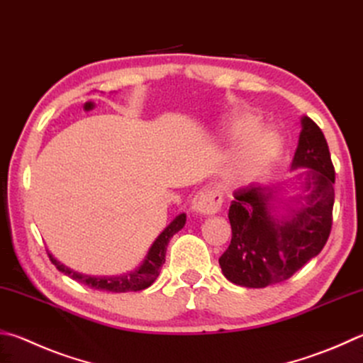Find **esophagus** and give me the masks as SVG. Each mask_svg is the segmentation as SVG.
Instances as JSON below:
<instances>
[{
    "instance_id": "esophagus-1",
    "label": "esophagus",
    "mask_w": 363,
    "mask_h": 363,
    "mask_svg": "<svg viewBox=\"0 0 363 363\" xmlns=\"http://www.w3.org/2000/svg\"><path fill=\"white\" fill-rule=\"evenodd\" d=\"M222 204V195L214 189H201L199 194L195 195L192 201V213L200 216H209L216 214L220 209Z\"/></svg>"
}]
</instances>
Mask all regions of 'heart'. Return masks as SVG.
Instances as JSON below:
<instances>
[{
	"instance_id": "b5f03b06",
	"label": "heart",
	"mask_w": 363,
	"mask_h": 363,
	"mask_svg": "<svg viewBox=\"0 0 363 363\" xmlns=\"http://www.w3.org/2000/svg\"><path fill=\"white\" fill-rule=\"evenodd\" d=\"M260 125V118L250 113H238L228 118V130L233 140H247L241 149L240 164L236 169V177L242 182H250L260 177L276 160L281 150L279 135L273 130H262L257 134ZM250 135L253 138H250Z\"/></svg>"
}]
</instances>
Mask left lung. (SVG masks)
<instances>
[{
	"instance_id": "obj_1",
	"label": "left lung",
	"mask_w": 363,
	"mask_h": 363,
	"mask_svg": "<svg viewBox=\"0 0 363 363\" xmlns=\"http://www.w3.org/2000/svg\"><path fill=\"white\" fill-rule=\"evenodd\" d=\"M292 169L298 194L282 187L250 186L236 190L228 219L232 241L220 255L225 278L236 286L262 289L291 278L325 246L332 228L335 169L325 136L311 118L301 117Z\"/></svg>"
}]
</instances>
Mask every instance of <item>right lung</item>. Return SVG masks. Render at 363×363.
<instances>
[{"instance_id":"obj_1","label":"right lung","mask_w":363,"mask_h":363,"mask_svg":"<svg viewBox=\"0 0 363 363\" xmlns=\"http://www.w3.org/2000/svg\"><path fill=\"white\" fill-rule=\"evenodd\" d=\"M187 216L179 214L176 216L169 225L163 230V232L157 236L152 246L149 247L146 257L140 267H136L133 272L117 274V276H90L77 273L74 269L65 267L62 262H58L54 255L49 252V259L57 267L58 272L69 276L71 279L81 282L84 286H89L90 289H96V291H106V292H138L144 291L149 286L154 284V281L159 278L160 268L164 263V255H167V246L169 240L173 238L179 230L186 225Z\"/></svg>"}]
</instances>
